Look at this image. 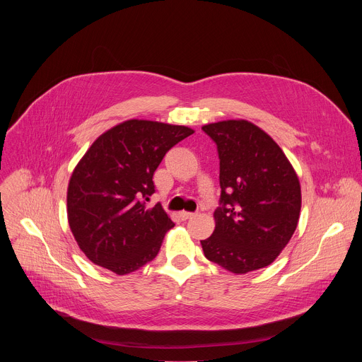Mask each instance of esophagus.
Returning a JSON list of instances; mask_svg holds the SVG:
<instances>
[{"label": "esophagus", "instance_id": "obj_1", "mask_svg": "<svg viewBox=\"0 0 362 362\" xmlns=\"http://www.w3.org/2000/svg\"><path fill=\"white\" fill-rule=\"evenodd\" d=\"M196 214H192V212H180V218L182 221H187V219H192Z\"/></svg>", "mask_w": 362, "mask_h": 362}]
</instances>
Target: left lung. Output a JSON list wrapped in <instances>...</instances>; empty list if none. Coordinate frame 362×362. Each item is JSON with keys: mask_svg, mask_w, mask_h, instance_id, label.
I'll use <instances>...</instances> for the list:
<instances>
[{"mask_svg": "<svg viewBox=\"0 0 362 362\" xmlns=\"http://www.w3.org/2000/svg\"><path fill=\"white\" fill-rule=\"evenodd\" d=\"M202 130L218 146L221 206L204 256L242 275L271 265L291 240L300 214V185L278 143L247 120Z\"/></svg>", "mask_w": 362, "mask_h": 362, "instance_id": "1", "label": "left lung"}]
</instances>
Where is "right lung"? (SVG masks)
<instances>
[{
  "label": "right lung",
  "mask_w": 362,
  "mask_h": 362,
  "mask_svg": "<svg viewBox=\"0 0 362 362\" xmlns=\"http://www.w3.org/2000/svg\"><path fill=\"white\" fill-rule=\"evenodd\" d=\"M193 133L186 126L132 119L94 140L67 189L70 229L93 264L127 275L156 257L175 223L160 203L146 206L154 193L153 173Z\"/></svg>",
  "instance_id": "obj_1"
}]
</instances>
